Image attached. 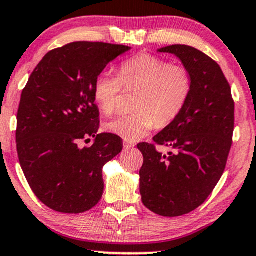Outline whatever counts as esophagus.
Returning a JSON list of instances; mask_svg holds the SVG:
<instances>
[{
	"mask_svg": "<svg viewBox=\"0 0 256 256\" xmlns=\"http://www.w3.org/2000/svg\"><path fill=\"white\" fill-rule=\"evenodd\" d=\"M123 146H124V149H133L134 148V142H123Z\"/></svg>",
	"mask_w": 256,
	"mask_h": 256,
	"instance_id": "1",
	"label": "esophagus"
}]
</instances>
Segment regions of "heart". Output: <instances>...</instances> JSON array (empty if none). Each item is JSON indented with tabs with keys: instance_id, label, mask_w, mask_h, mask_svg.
I'll use <instances>...</instances> for the list:
<instances>
[{
	"instance_id": "b5f03b06",
	"label": "heart",
	"mask_w": 256,
	"mask_h": 256,
	"mask_svg": "<svg viewBox=\"0 0 256 256\" xmlns=\"http://www.w3.org/2000/svg\"><path fill=\"white\" fill-rule=\"evenodd\" d=\"M126 90H138L136 112L111 120L105 124L110 133L136 142L156 127H167L182 114L192 90L189 70L168 63L152 54H139L120 66L118 76L101 72L94 82V98L98 108L111 116Z\"/></svg>"
}]
</instances>
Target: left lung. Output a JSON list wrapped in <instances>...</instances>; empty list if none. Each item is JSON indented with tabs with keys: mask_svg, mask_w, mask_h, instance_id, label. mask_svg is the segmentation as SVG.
Wrapping results in <instances>:
<instances>
[{
	"mask_svg": "<svg viewBox=\"0 0 256 256\" xmlns=\"http://www.w3.org/2000/svg\"><path fill=\"white\" fill-rule=\"evenodd\" d=\"M158 51L182 61L192 90L182 114L154 136V144L136 145L144 156L140 194L152 212L176 217L199 208L224 174L232 146L234 101L222 70L204 52L186 45ZM156 144L172 151L162 154Z\"/></svg>",
	"mask_w": 256,
	"mask_h": 256,
	"instance_id": "obj_1",
	"label": "left lung"
}]
</instances>
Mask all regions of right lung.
Instances as JSON below:
<instances>
[{
  "label": "right lung",
  "instance_id": "add662e5",
  "mask_svg": "<svg viewBox=\"0 0 256 256\" xmlns=\"http://www.w3.org/2000/svg\"><path fill=\"white\" fill-rule=\"evenodd\" d=\"M129 48L67 44L44 56L22 92L16 130L19 164L38 199L52 210L85 212L102 196V167L123 144L116 134H98L94 82ZM90 136L94 144L80 150L78 142Z\"/></svg>",
  "mask_w": 256,
  "mask_h": 256
}]
</instances>
